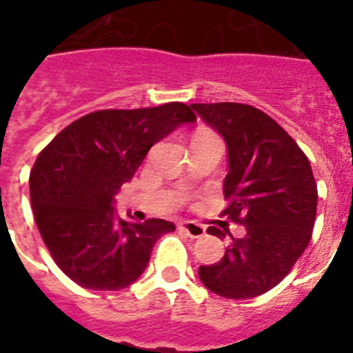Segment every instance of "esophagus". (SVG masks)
<instances>
[{"label":"esophagus","mask_w":353,"mask_h":353,"mask_svg":"<svg viewBox=\"0 0 353 353\" xmlns=\"http://www.w3.org/2000/svg\"><path fill=\"white\" fill-rule=\"evenodd\" d=\"M179 229L190 238H201L205 234V227L196 223V221H183V223H179Z\"/></svg>","instance_id":"1"}]
</instances>
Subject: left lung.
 <instances>
[{
  "label": "left lung",
  "mask_w": 353,
  "mask_h": 353,
  "mask_svg": "<svg viewBox=\"0 0 353 353\" xmlns=\"http://www.w3.org/2000/svg\"><path fill=\"white\" fill-rule=\"evenodd\" d=\"M220 133L227 146L223 194L229 220L245 227L243 238L209 227V234L231 236L218 263L199 265V280L225 299H252L273 290L301 258L317 214V185L299 144L273 119L238 102L190 104ZM225 223V221H221Z\"/></svg>",
  "instance_id": "obj_1"
}]
</instances>
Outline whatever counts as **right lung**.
I'll use <instances>...</instances> for the list:
<instances>
[{"label":"right lung","instance_id":"1","mask_svg":"<svg viewBox=\"0 0 353 353\" xmlns=\"http://www.w3.org/2000/svg\"><path fill=\"white\" fill-rule=\"evenodd\" d=\"M194 122L181 102L102 110L71 122L41 150L30 170V205L52 260L73 282L117 291L144 273L154 243L176 225L121 220L115 196L157 141Z\"/></svg>","mask_w":353,"mask_h":353}]
</instances>
